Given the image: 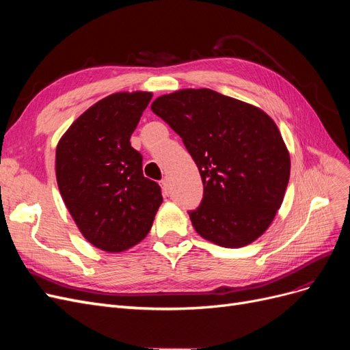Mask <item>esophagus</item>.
Wrapping results in <instances>:
<instances>
[{
	"mask_svg": "<svg viewBox=\"0 0 350 350\" xmlns=\"http://www.w3.org/2000/svg\"><path fill=\"white\" fill-rule=\"evenodd\" d=\"M161 187H162L163 194L167 196V194H169V183L166 181V179H162V181H161Z\"/></svg>",
	"mask_w": 350,
	"mask_h": 350,
	"instance_id": "obj_1",
	"label": "esophagus"
}]
</instances>
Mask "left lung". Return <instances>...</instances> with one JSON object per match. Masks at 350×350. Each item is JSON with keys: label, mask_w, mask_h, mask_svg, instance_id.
Wrapping results in <instances>:
<instances>
[{"label": "left lung", "mask_w": 350, "mask_h": 350, "mask_svg": "<svg viewBox=\"0 0 350 350\" xmlns=\"http://www.w3.org/2000/svg\"><path fill=\"white\" fill-rule=\"evenodd\" d=\"M152 111L181 137L204 185L188 211L197 234L225 248H241L267 230L282 206L291 157L270 116L210 89L159 96Z\"/></svg>", "instance_id": "left-lung-1"}]
</instances>
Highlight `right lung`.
I'll return each instance as SVG.
<instances>
[{
    "mask_svg": "<svg viewBox=\"0 0 350 350\" xmlns=\"http://www.w3.org/2000/svg\"><path fill=\"white\" fill-rule=\"evenodd\" d=\"M150 99V92L109 94L83 112L57 146L61 197L81 235L103 251L121 252L144 239L163 201L130 143Z\"/></svg>",
    "mask_w": 350,
    "mask_h": 350,
    "instance_id": "obj_1",
    "label": "right lung"
}]
</instances>
